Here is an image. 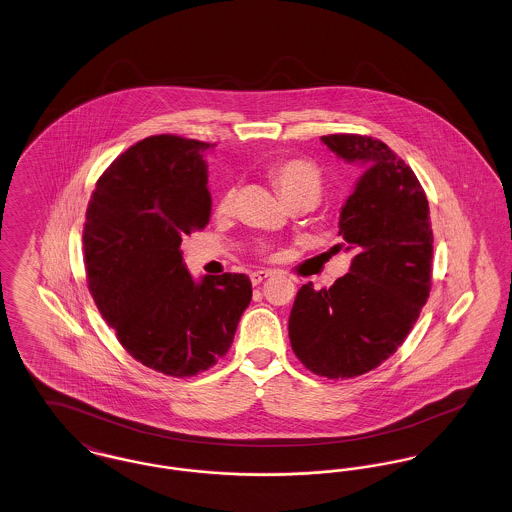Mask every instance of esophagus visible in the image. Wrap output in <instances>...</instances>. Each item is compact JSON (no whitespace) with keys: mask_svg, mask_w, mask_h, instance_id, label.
Wrapping results in <instances>:
<instances>
[{"mask_svg":"<svg viewBox=\"0 0 512 512\" xmlns=\"http://www.w3.org/2000/svg\"><path fill=\"white\" fill-rule=\"evenodd\" d=\"M268 276H272V270H255L249 274V280L253 286H259L263 280H267Z\"/></svg>","mask_w":512,"mask_h":512,"instance_id":"1","label":"esophagus"}]
</instances>
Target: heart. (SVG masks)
Instances as JSON below:
<instances>
[{"instance_id":"heart-1","label":"heart","mask_w":512,"mask_h":512,"mask_svg":"<svg viewBox=\"0 0 512 512\" xmlns=\"http://www.w3.org/2000/svg\"><path fill=\"white\" fill-rule=\"evenodd\" d=\"M268 176L272 184L278 188L282 197L290 203L295 201H307L315 205L322 190L324 180L322 172L318 171L317 165L303 157H292V159H280L268 167ZM234 209V190L224 192L217 205V215L226 217ZM259 253H267V245L259 247Z\"/></svg>"}]
</instances>
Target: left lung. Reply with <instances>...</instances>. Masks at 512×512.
<instances>
[{
  "instance_id": "obj_1",
  "label": "left lung",
  "mask_w": 512,
  "mask_h": 512,
  "mask_svg": "<svg viewBox=\"0 0 512 512\" xmlns=\"http://www.w3.org/2000/svg\"><path fill=\"white\" fill-rule=\"evenodd\" d=\"M322 142L366 165L341 209L343 244L334 245L355 257L330 288L301 286L288 330L303 365L343 380L382 365L413 330L432 290L434 234L426 194L393 149L363 134H328Z\"/></svg>"
}]
</instances>
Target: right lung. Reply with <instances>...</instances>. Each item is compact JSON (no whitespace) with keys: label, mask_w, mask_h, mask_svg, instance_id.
<instances>
[{"label":"right lung","mask_w":512,"mask_h":512,"mask_svg":"<svg viewBox=\"0 0 512 512\" xmlns=\"http://www.w3.org/2000/svg\"><path fill=\"white\" fill-rule=\"evenodd\" d=\"M213 144L157 134L128 147L99 176L82 232L88 290L101 317L138 363L190 378L230 349L251 301L245 274L195 284L182 236L211 217Z\"/></svg>","instance_id":"right-lung-1"}]
</instances>
